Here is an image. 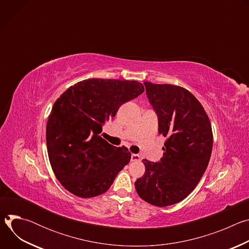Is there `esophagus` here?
I'll return each mask as SVG.
<instances>
[{
  "label": "esophagus",
  "mask_w": 249,
  "mask_h": 249,
  "mask_svg": "<svg viewBox=\"0 0 249 249\" xmlns=\"http://www.w3.org/2000/svg\"><path fill=\"white\" fill-rule=\"evenodd\" d=\"M131 160H132V161L140 160V156L137 155V154H132V155H131Z\"/></svg>",
  "instance_id": "1"
}]
</instances>
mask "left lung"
I'll use <instances>...</instances> for the list:
<instances>
[{
  "mask_svg": "<svg viewBox=\"0 0 249 249\" xmlns=\"http://www.w3.org/2000/svg\"><path fill=\"white\" fill-rule=\"evenodd\" d=\"M144 85L158 116L159 134L167 140L160 161L143 160L146 170L135 187L146 202L166 207L186 198L200 181L212 154V127L202 104L187 89Z\"/></svg>",
  "mask_w": 249,
  "mask_h": 249,
  "instance_id": "1",
  "label": "left lung"
}]
</instances>
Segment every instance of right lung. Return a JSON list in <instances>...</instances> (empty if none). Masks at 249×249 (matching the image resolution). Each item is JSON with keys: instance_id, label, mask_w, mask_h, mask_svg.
Here are the masks:
<instances>
[{"instance_id": "1", "label": "right lung", "mask_w": 249, "mask_h": 249, "mask_svg": "<svg viewBox=\"0 0 249 249\" xmlns=\"http://www.w3.org/2000/svg\"><path fill=\"white\" fill-rule=\"evenodd\" d=\"M144 92L136 81L89 79L55 101L46 125L50 164L64 188L82 198L107 191L131 154L100 137L120 106Z\"/></svg>"}]
</instances>
